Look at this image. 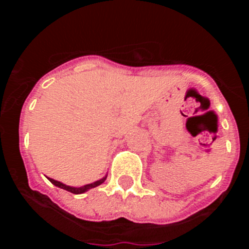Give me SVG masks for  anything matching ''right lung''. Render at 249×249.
I'll list each match as a JSON object with an SVG mask.
<instances>
[{
  "mask_svg": "<svg viewBox=\"0 0 249 249\" xmlns=\"http://www.w3.org/2000/svg\"><path fill=\"white\" fill-rule=\"evenodd\" d=\"M47 178H48V177H47ZM106 178H107V175H106L105 177L101 178V179H98V181L93 182V183L85 184V186H82V187H71V186H67V184L62 183V182L56 181V179H52V178H48V181H50L52 184H54V186H56V187H59V188H62V190H66V191H68V192L74 193V195H81V193L87 192V191L91 190V188H94V187H97V186H100V184H102L103 182L106 181Z\"/></svg>",
  "mask_w": 249,
  "mask_h": 249,
  "instance_id": "1",
  "label": "right lung"
}]
</instances>
